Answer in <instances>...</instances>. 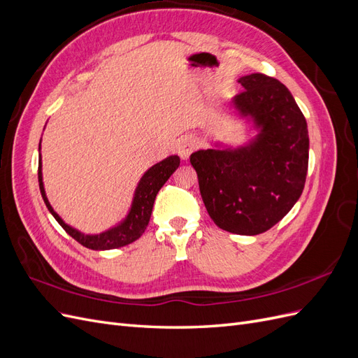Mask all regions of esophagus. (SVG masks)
<instances>
[{
	"mask_svg": "<svg viewBox=\"0 0 358 358\" xmlns=\"http://www.w3.org/2000/svg\"><path fill=\"white\" fill-rule=\"evenodd\" d=\"M197 140L194 138L192 136H187V137H183L180 142H179V145H178V150H179V155L183 158V159H187L188 158V155L192 152V150H196L197 149Z\"/></svg>",
	"mask_w": 358,
	"mask_h": 358,
	"instance_id": "34e87169",
	"label": "esophagus"
}]
</instances>
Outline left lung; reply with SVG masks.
Masks as SVG:
<instances>
[{
  "label": "left lung",
  "instance_id": "8db88e82",
  "mask_svg": "<svg viewBox=\"0 0 358 358\" xmlns=\"http://www.w3.org/2000/svg\"><path fill=\"white\" fill-rule=\"evenodd\" d=\"M236 109L259 127L239 149L197 150L189 157L203 203L220 229L255 236L272 229L305 188L309 162L308 124L284 83L263 73L243 76Z\"/></svg>",
  "mask_w": 358,
  "mask_h": 358
}]
</instances>
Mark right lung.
<instances>
[{
    "label": "right lung",
    "instance_id": "right-lung-1",
    "mask_svg": "<svg viewBox=\"0 0 358 358\" xmlns=\"http://www.w3.org/2000/svg\"><path fill=\"white\" fill-rule=\"evenodd\" d=\"M179 162L180 159L178 155H171L158 162V164L150 167L138 182L131 210H129L124 222L115 227V229H110L109 231H104L101 234H94V236L82 234L80 231L71 229V227L64 222L58 216V213L52 209V206L46 197L45 187H43L41 158H38V185H40L41 197L45 200L49 212L53 215V218L58 221V224L62 227V229L66 230L74 241H78L85 248L94 249V251H104V249H115V248H121V246L133 243L145 233L150 220V213H152L157 194L161 189V187L169 180V178L173 175V173H175V170L179 167Z\"/></svg>",
    "mask_w": 358,
    "mask_h": 358
}]
</instances>
